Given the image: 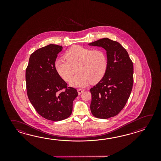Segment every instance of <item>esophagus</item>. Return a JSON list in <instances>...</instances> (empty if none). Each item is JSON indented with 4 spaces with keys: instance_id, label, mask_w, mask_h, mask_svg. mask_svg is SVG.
Instances as JSON below:
<instances>
[{
    "instance_id": "esophagus-1",
    "label": "esophagus",
    "mask_w": 161,
    "mask_h": 161,
    "mask_svg": "<svg viewBox=\"0 0 161 161\" xmlns=\"http://www.w3.org/2000/svg\"><path fill=\"white\" fill-rule=\"evenodd\" d=\"M84 91H85V90H83V89H78V94H82V92H83Z\"/></svg>"
}]
</instances>
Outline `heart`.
Returning a JSON list of instances; mask_svg holds the SVG:
<instances>
[{
  "label": "heart",
  "instance_id": "obj_1",
  "mask_svg": "<svg viewBox=\"0 0 161 161\" xmlns=\"http://www.w3.org/2000/svg\"><path fill=\"white\" fill-rule=\"evenodd\" d=\"M65 60L57 59L55 69L65 81H69L76 72L79 73L70 81L74 87H84L103 79L108 68V57L103 49L92 50L80 45H73L64 54Z\"/></svg>",
  "mask_w": 161,
  "mask_h": 161
}]
</instances>
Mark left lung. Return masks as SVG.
<instances>
[{"label": "left lung", "instance_id": "8db88e82", "mask_svg": "<svg viewBox=\"0 0 161 161\" xmlns=\"http://www.w3.org/2000/svg\"><path fill=\"white\" fill-rule=\"evenodd\" d=\"M106 51L108 68L103 79L90 91V110L94 117L115 116L125 105L134 83V65L126 49L117 41L104 38L89 44Z\"/></svg>", "mask_w": 161, "mask_h": 161}]
</instances>
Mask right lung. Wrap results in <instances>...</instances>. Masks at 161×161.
I'll use <instances>...</instances> for the list:
<instances>
[{"label": "right lung", "mask_w": 161, "mask_h": 161, "mask_svg": "<svg viewBox=\"0 0 161 161\" xmlns=\"http://www.w3.org/2000/svg\"><path fill=\"white\" fill-rule=\"evenodd\" d=\"M62 46L50 44L40 48L29 58L26 69V84L29 99L40 116L58 121L71 114L76 89L67 87L56 71L55 62Z\"/></svg>", "instance_id": "add662e5"}]
</instances>
